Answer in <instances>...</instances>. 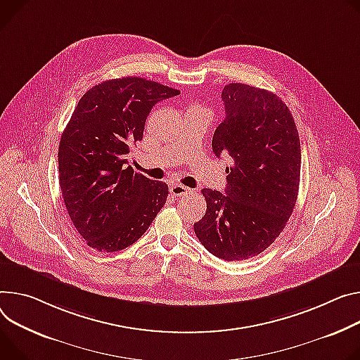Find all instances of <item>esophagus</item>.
I'll list each match as a JSON object with an SVG mask.
<instances>
[{
    "mask_svg": "<svg viewBox=\"0 0 360 360\" xmlns=\"http://www.w3.org/2000/svg\"><path fill=\"white\" fill-rule=\"evenodd\" d=\"M171 193L174 195V197H185V195H189L192 193V191L184 185H179V184H174L171 186Z\"/></svg>",
    "mask_w": 360,
    "mask_h": 360,
    "instance_id": "esophagus-1",
    "label": "esophagus"
}]
</instances>
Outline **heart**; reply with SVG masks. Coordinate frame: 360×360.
Listing matches in <instances>:
<instances>
[{
  "label": "heart",
  "mask_w": 360,
  "mask_h": 360,
  "mask_svg": "<svg viewBox=\"0 0 360 360\" xmlns=\"http://www.w3.org/2000/svg\"><path fill=\"white\" fill-rule=\"evenodd\" d=\"M193 108H200V106H193Z\"/></svg>",
  "instance_id": "b5f03b06"
}]
</instances>
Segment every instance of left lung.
<instances>
[{
	"label": "left lung",
	"mask_w": 360,
	"mask_h": 360,
	"mask_svg": "<svg viewBox=\"0 0 360 360\" xmlns=\"http://www.w3.org/2000/svg\"><path fill=\"white\" fill-rule=\"evenodd\" d=\"M225 119L212 150L231 158L225 193L202 189L207 212L193 224L202 245L225 261H243L270 247L297 201L300 138L280 97L244 83L222 89Z\"/></svg>",
	"instance_id": "1"
}]
</instances>
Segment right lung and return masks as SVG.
<instances>
[{
    "label": "right lung",
    "instance_id": "right-lung-1",
    "mask_svg": "<svg viewBox=\"0 0 360 360\" xmlns=\"http://www.w3.org/2000/svg\"><path fill=\"white\" fill-rule=\"evenodd\" d=\"M179 93L142 77H122L82 96L60 139L58 182L69 217L89 247L124 250L165 205L168 185L126 165L152 108Z\"/></svg>",
    "mask_w": 360,
    "mask_h": 360
}]
</instances>
